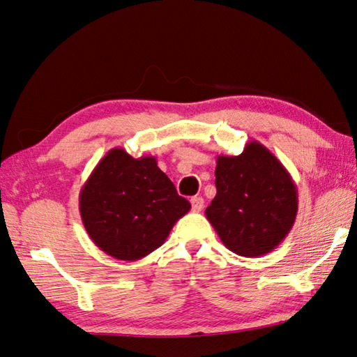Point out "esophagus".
<instances>
[{
    "instance_id": "1",
    "label": "esophagus",
    "mask_w": 357,
    "mask_h": 357,
    "mask_svg": "<svg viewBox=\"0 0 357 357\" xmlns=\"http://www.w3.org/2000/svg\"><path fill=\"white\" fill-rule=\"evenodd\" d=\"M192 202V210L193 211H201L202 207H204V199L201 198V196H195V198L190 199Z\"/></svg>"
}]
</instances>
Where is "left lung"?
<instances>
[{
    "mask_svg": "<svg viewBox=\"0 0 357 357\" xmlns=\"http://www.w3.org/2000/svg\"><path fill=\"white\" fill-rule=\"evenodd\" d=\"M216 196L206 208L222 244L239 256L273 252L298 215V190L282 162L261 142L216 158Z\"/></svg>",
    "mask_w": 357,
    "mask_h": 357,
    "instance_id": "1",
    "label": "left lung"
}]
</instances>
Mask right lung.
Listing matches in <instances>:
<instances>
[{
    "instance_id": "1",
    "label": "right lung",
    "mask_w": 357,
    "mask_h": 357,
    "mask_svg": "<svg viewBox=\"0 0 357 357\" xmlns=\"http://www.w3.org/2000/svg\"><path fill=\"white\" fill-rule=\"evenodd\" d=\"M190 208L155 156L136 159L124 149L107 151L79 192V213L90 239L119 261H138L155 252Z\"/></svg>"
}]
</instances>
